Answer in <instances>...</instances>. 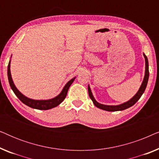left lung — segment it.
Segmentation results:
<instances>
[{
  "instance_id": "1",
  "label": "left lung",
  "mask_w": 159,
  "mask_h": 159,
  "mask_svg": "<svg viewBox=\"0 0 159 159\" xmlns=\"http://www.w3.org/2000/svg\"><path fill=\"white\" fill-rule=\"evenodd\" d=\"M143 56H144L145 61V75H144V78H143V82L142 84H141L140 88H139V90L138 92H137L136 94L134 95L131 99H129V101H127V102H125V103L119 104V105H105V104L100 103L95 99V98L93 95L92 91H91L90 87L88 84L89 96H90V99L92 100L93 103H94V105L96 106L97 108H101V109L104 110V111H123V110L127 109V108L133 106L134 104H135L136 102L140 98V97L142 96L143 93H144L145 88H146L148 81V78H149L148 61V58L147 56L145 55V53H143Z\"/></svg>"
}]
</instances>
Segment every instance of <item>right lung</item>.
Listing matches in <instances>:
<instances>
[{
    "instance_id": "add662e5",
    "label": "right lung",
    "mask_w": 159,
    "mask_h": 159,
    "mask_svg": "<svg viewBox=\"0 0 159 159\" xmlns=\"http://www.w3.org/2000/svg\"><path fill=\"white\" fill-rule=\"evenodd\" d=\"M11 59L8 62V70H7V75H8V82H9V84L12 90L14 91L15 95H16L17 98L22 102L24 104L27 105V106H30V108H35V109L39 110H48L51 108H55L56 106L59 105L61 103H62V101H64L66 98L67 93H68L69 87L71 86V84H72L74 80H75V77L72 78V79L69 80L67 83L65 84L64 88L62 89L61 92L58 94L57 96L51 99H47V100H35V99H32L30 98L27 96H25V95H23L18 89L16 88V87L15 86L14 83V81L12 80L11 74Z\"/></svg>"
}]
</instances>
